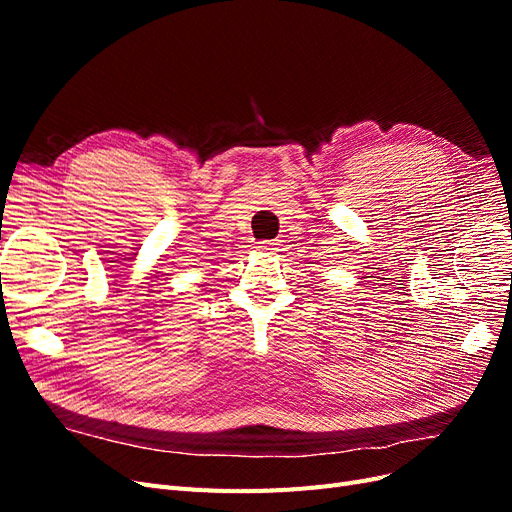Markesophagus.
Instances as JSON below:
<instances>
[{"mask_svg": "<svg viewBox=\"0 0 512 512\" xmlns=\"http://www.w3.org/2000/svg\"><path fill=\"white\" fill-rule=\"evenodd\" d=\"M277 245H280V243H275V241H262L260 250H265V252H275V250H277Z\"/></svg>", "mask_w": 512, "mask_h": 512, "instance_id": "34e87169", "label": "esophagus"}]
</instances>
